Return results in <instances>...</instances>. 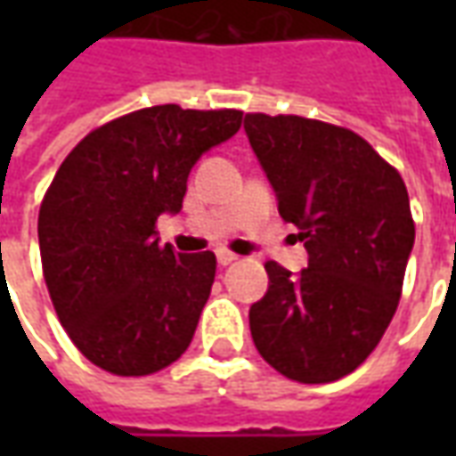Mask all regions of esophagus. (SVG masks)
<instances>
[{
  "mask_svg": "<svg viewBox=\"0 0 456 456\" xmlns=\"http://www.w3.org/2000/svg\"><path fill=\"white\" fill-rule=\"evenodd\" d=\"M237 258H239L237 254H232V251H227V248H222V251H217L219 266H229V264H234Z\"/></svg>",
  "mask_w": 456,
  "mask_h": 456,
  "instance_id": "1",
  "label": "esophagus"
}]
</instances>
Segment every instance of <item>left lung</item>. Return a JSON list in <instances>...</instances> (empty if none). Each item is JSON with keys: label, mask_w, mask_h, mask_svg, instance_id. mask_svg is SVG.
I'll list each match as a JSON object with an SVG mask.
<instances>
[{"label": "left lung", "mask_w": 456, "mask_h": 456, "mask_svg": "<svg viewBox=\"0 0 456 456\" xmlns=\"http://www.w3.org/2000/svg\"><path fill=\"white\" fill-rule=\"evenodd\" d=\"M244 129L300 229L307 268L266 261V296L248 310L258 354L297 383L352 373L381 342L415 241L401 173L352 129L297 114L251 112Z\"/></svg>", "instance_id": "obj_1"}]
</instances>
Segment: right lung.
<instances>
[{"mask_svg":"<svg viewBox=\"0 0 456 456\" xmlns=\"http://www.w3.org/2000/svg\"><path fill=\"white\" fill-rule=\"evenodd\" d=\"M241 114L156 104L93 129L61 163L38 212L41 266L55 315L94 366L151 376L192 342L217 258L160 247L156 222L183 208L190 168Z\"/></svg>","mask_w":456,"mask_h":456,"instance_id":"add662e5","label":"right lung"}]
</instances>
